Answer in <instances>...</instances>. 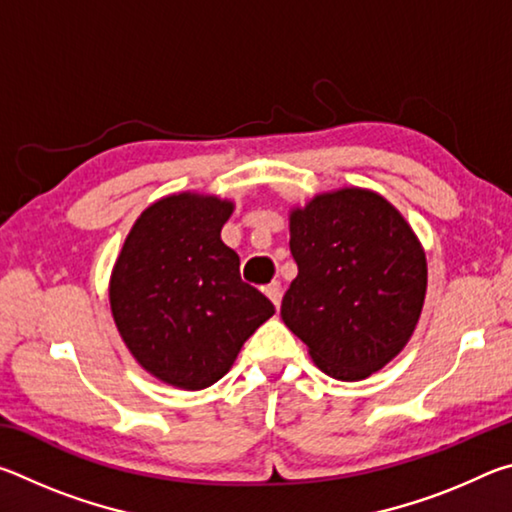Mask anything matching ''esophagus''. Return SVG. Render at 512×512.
Returning a JSON list of instances; mask_svg holds the SVG:
<instances>
[{"instance_id": "esophagus-1", "label": "esophagus", "mask_w": 512, "mask_h": 512, "mask_svg": "<svg viewBox=\"0 0 512 512\" xmlns=\"http://www.w3.org/2000/svg\"><path fill=\"white\" fill-rule=\"evenodd\" d=\"M266 296H268V300L273 302V305L277 307L280 305V300H282V284L280 282H271L266 287Z\"/></svg>"}]
</instances>
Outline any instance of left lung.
Instances as JSON below:
<instances>
[{
  "instance_id": "obj_1",
  "label": "left lung",
  "mask_w": 512,
  "mask_h": 512,
  "mask_svg": "<svg viewBox=\"0 0 512 512\" xmlns=\"http://www.w3.org/2000/svg\"><path fill=\"white\" fill-rule=\"evenodd\" d=\"M298 275L282 320L325 375L361 381L393 361L418 325L427 257L397 207L363 187L316 194L289 212Z\"/></svg>"
}]
</instances>
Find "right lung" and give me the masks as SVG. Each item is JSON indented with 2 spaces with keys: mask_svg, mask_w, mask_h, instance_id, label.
<instances>
[{
  "mask_svg": "<svg viewBox=\"0 0 512 512\" xmlns=\"http://www.w3.org/2000/svg\"><path fill=\"white\" fill-rule=\"evenodd\" d=\"M235 203L180 192L137 216L110 275V309L135 361L180 391H201L232 368L275 314L241 282L239 255L221 241Z\"/></svg>",
  "mask_w": 512,
  "mask_h": 512,
  "instance_id": "add662e5",
  "label": "right lung"
}]
</instances>
